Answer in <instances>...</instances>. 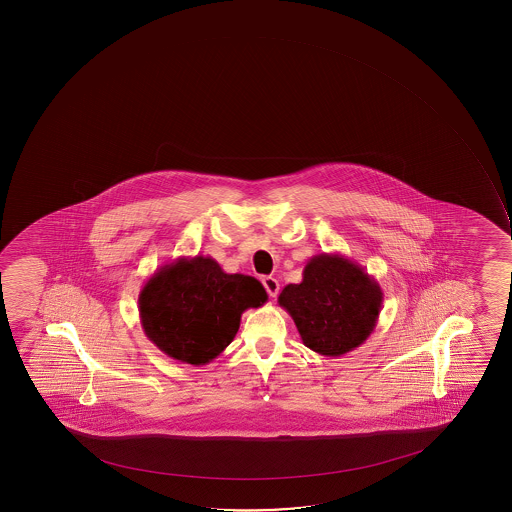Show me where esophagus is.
I'll use <instances>...</instances> for the list:
<instances>
[{
  "instance_id": "esophagus-1",
  "label": "esophagus",
  "mask_w": 512,
  "mask_h": 512,
  "mask_svg": "<svg viewBox=\"0 0 512 512\" xmlns=\"http://www.w3.org/2000/svg\"><path fill=\"white\" fill-rule=\"evenodd\" d=\"M261 282L265 285L266 292L270 297H277L278 292H280V283H278L277 278L265 277Z\"/></svg>"
}]
</instances>
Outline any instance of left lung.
I'll return each mask as SVG.
<instances>
[{"label":"left lung","mask_w":512,"mask_h":512,"mask_svg":"<svg viewBox=\"0 0 512 512\" xmlns=\"http://www.w3.org/2000/svg\"><path fill=\"white\" fill-rule=\"evenodd\" d=\"M278 304L294 319L307 348L340 357L371 336L381 312L382 290L359 263L324 253L307 261L302 282L288 283Z\"/></svg>","instance_id":"1"}]
</instances>
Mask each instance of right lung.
<instances>
[{
  "instance_id": "right-lung-1",
  "label": "right lung",
  "mask_w": 512,
  "mask_h": 512,
  "mask_svg": "<svg viewBox=\"0 0 512 512\" xmlns=\"http://www.w3.org/2000/svg\"><path fill=\"white\" fill-rule=\"evenodd\" d=\"M268 300L249 275L225 273L210 256L160 266L138 297L141 326L155 347L191 365L217 359L241 326L242 312Z\"/></svg>"
}]
</instances>
